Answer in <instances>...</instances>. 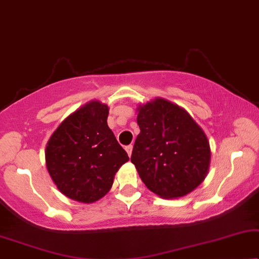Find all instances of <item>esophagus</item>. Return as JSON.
Here are the masks:
<instances>
[{"mask_svg": "<svg viewBox=\"0 0 259 259\" xmlns=\"http://www.w3.org/2000/svg\"><path fill=\"white\" fill-rule=\"evenodd\" d=\"M125 150H126L127 155H129V156H132V153H133V146H132V144H129V146H126V147H125Z\"/></svg>", "mask_w": 259, "mask_h": 259, "instance_id": "1", "label": "esophagus"}]
</instances>
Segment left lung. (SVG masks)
<instances>
[{
  "label": "left lung",
  "instance_id": "8db88e82",
  "mask_svg": "<svg viewBox=\"0 0 259 259\" xmlns=\"http://www.w3.org/2000/svg\"><path fill=\"white\" fill-rule=\"evenodd\" d=\"M141 133L132 162L148 189L177 199L198 187L208 171L211 149L205 133L177 104L156 98L139 108Z\"/></svg>",
  "mask_w": 259,
  "mask_h": 259
}]
</instances>
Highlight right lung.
Masks as SVG:
<instances>
[{
    "instance_id": "add662e5",
    "label": "right lung",
    "mask_w": 259,
    "mask_h": 259,
    "mask_svg": "<svg viewBox=\"0 0 259 259\" xmlns=\"http://www.w3.org/2000/svg\"><path fill=\"white\" fill-rule=\"evenodd\" d=\"M108 105L90 102L68 116L48 141L47 170L67 198L85 204L97 201L129 160L108 126Z\"/></svg>"
}]
</instances>
